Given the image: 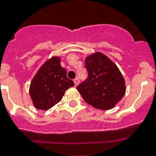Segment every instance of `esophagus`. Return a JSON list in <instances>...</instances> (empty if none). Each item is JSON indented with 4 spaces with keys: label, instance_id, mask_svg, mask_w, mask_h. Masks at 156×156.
Returning a JSON list of instances; mask_svg holds the SVG:
<instances>
[{
    "label": "esophagus",
    "instance_id": "1",
    "mask_svg": "<svg viewBox=\"0 0 156 156\" xmlns=\"http://www.w3.org/2000/svg\"><path fill=\"white\" fill-rule=\"evenodd\" d=\"M79 83H80L79 78H78V77H76V78H75V79H74V84H75V85H76V86H77V85L79 84Z\"/></svg>",
    "mask_w": 156,
    "mask_h": 156
}]
</instances>
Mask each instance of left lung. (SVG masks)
I'll return each mask as SVG.
<instances>
[{"label": "left lung", "instance_id": "8db88e82", "mask_svg": "<svg viewBox=\"0 0 156 156\" xmlns=\"http://www.w3.org/2000/svg\"><path fill=\"white\" fill-rule=\"evenodd\" d=\"M88 79L77 86L82 98L92 107L112 109L126 91L125 81L117 66L101 52L85 58Z\"/></svg>", "mask_w": 156, "mask_h": 156}]
</instances>
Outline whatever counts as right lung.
Here are the masks:
<instances>
[{"label":"right lung","instance_id":"1","mask_svg":"<svg viewBox=\"0 0 156 156\" xmlns=\"http://www.w3.org/2000/svg\"><path fill=\"white\" fill-rule=\"evenodd\" d=\"M74 86L60 65V57L53 56L40 67L29 87L32 103L39 110L50 109L62 100L65 91Z\"/></svg>","mask_w":156,"mask_h":156}]
</instances>
